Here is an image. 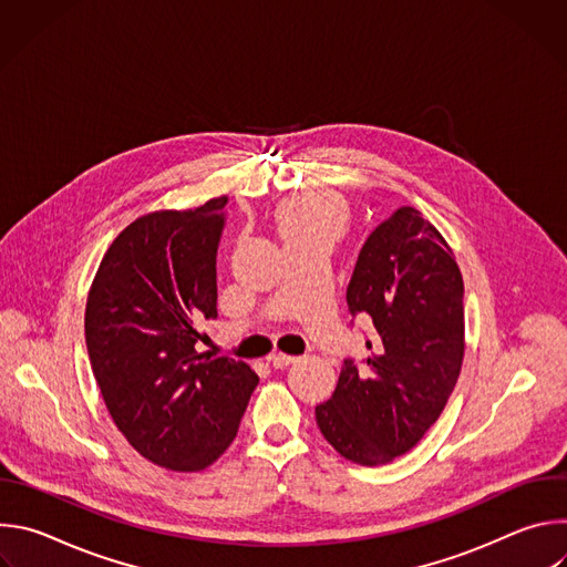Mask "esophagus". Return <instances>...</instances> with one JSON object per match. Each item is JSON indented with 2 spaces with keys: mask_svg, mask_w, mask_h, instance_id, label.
<instances>
[{
  "mask_svg": "<svg viewBox=\"0 0 567 567\" xmlns=\"http://www.w3.org/2000/svg\"><path fill=\"white\" fill-rule=\"evenodd\" d=\"M269 361H271V365L274 368H287L289 363H293L296 361V357H291V354H285V352H274L271 357H269Z\"/></svg>",
  "mask_w": 567,
  "mask_h": 567,
  "instance_id": "1",
  "label": "esophagus"
}]
</instances>
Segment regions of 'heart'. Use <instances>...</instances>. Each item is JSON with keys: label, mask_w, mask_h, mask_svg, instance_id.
Listing matches in <instances>:
<instances>
[{"label": "heart", "mask_w": 567, "mask_h": 567, "mask_svg": "<svg viewBox=\"0 0 567 567\" xmlns=\"http://www.w3.org/2000/svg\"><path fill=\"white\" fill-rule=\"evenodd\" d=\"M348 224V204L332 190H302L276 208V226L287 241H334Z\"/></svg>", "instance_id": "heart-1"}]
</instances>
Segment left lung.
<instances>
[{
	"instance_id": "left-lung-1",
	"label": "left lung",
	"mask_w": 567,
	"mask_h": 567,
	"mask_svg": "<svg viewBox=\"0 0 567 567\" xmlns=\"http://www.w3.org/2000/svg\"><path fill=\"white\" fill-rule=\"evenodd\" d=\"M464 282L442 233L413 206L381 221L348 285L350 313L372 318L363 365L346 359L316 424L346 460L377 466L437 422L464 359Z\"/></svg>"
}]
</instances>
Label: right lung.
Masks as SVG:
<instances>
[{
  "label": "right lung",
  "mask_w": 567,
  "mask_h": 567,
  "mask_svg": "<svg viewBox=\"0 0 567 567\" xmlns=\"http://www.w3.org/2000/svg\"><path fill=\"white\" fill-rule=\"evenodd\" d=\"M226 197L154 210L101 260L85 309L90 363L125 440L168 471H204L235 440L258 374L195 350L217 316V245Z\"/></svg>",
  "instance_id": "1"
}]
</instances>
